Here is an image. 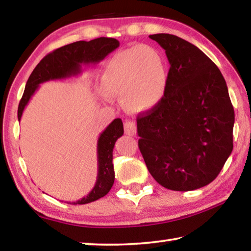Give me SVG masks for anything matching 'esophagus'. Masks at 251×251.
<instances>
[{
  "label": "esophagus",
  "instance_id": "34e87169",
  "mask_svg": "<svg viewBox=\"0 0 251 251\" xmlns=\"http://www.w3.org/2000/svg\"><path fill=\"white\" fill-rule=\"evenodd\" d=\"M124 128H125V134L129 136H134L136 134V130H137L136 123L133 121H126L124 124Z\"/></svg>",
  "mask_w": 251,
  "mask_h": 251
}]
</instances>
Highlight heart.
Segmentation results:
<instances>
[{"label":"heart","mask_w":251,"mask_h":251,"mask_svg":"<svg viewBox=\"0 0 251 251\" xmlns=\"http://www.w3.org/2000/svg\"><path fill=\"white\" fill-rule=\"evenodd\" d=\"M168 78L163 55L151 46L135 45L110 57L100 85L106 95L123 96L127 109L141 113L161 103L167 92Z\"/></svg>","instance_id":"1"}]
</instances>
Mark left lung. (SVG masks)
I'll return each instance as SVG.
<instances>
[{
  "instance_id": "left-lung-1",
  "label": "left lung",
  "mask_w": 251,
  "mask_h": 251,
  "mask_svg": "<svg viewBox=\"0 0 251 251\" xmlns=\"http://www.w3.org/2000/svg\"><path fill=\"white\" fill-rule=\"evenodd\" d=\"M169 64L166 95L138 114V147L154 179L189 192L218 176L232 151L235 112L222 72L197 46L172 34L150 35Z\"/></svg>"
}]
</instances>
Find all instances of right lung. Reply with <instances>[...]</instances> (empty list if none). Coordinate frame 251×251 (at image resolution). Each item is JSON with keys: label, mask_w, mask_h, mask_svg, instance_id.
<instances>
[{"label": "right lung", "mask_w": 251, "mask_h": 251, "mask_svg": "<svg viewBox=\"0 0 251 251\" xmlns=\"http://www.w3.org/2000/svg\"><path fill=\"white\" fill-rule=\"evenodd\" d=\"M120 46V42L110 37H99L90 42L78 41L62 46L46 55L36 65L29 75L25 86L24 94L20 100L18 118L21 121L23 110L31 100L32 95L39 88V85L52 79H62L80 73L82 64H96L104 59L109 53ZM124 134V126L121 118H116L106 127L97 141V179L94 188L86 197L72 205H84L107 195L115 179L113 166V150L115 143Z\"/></svg>", "instance_id": "add662e5"}]
</instances>
